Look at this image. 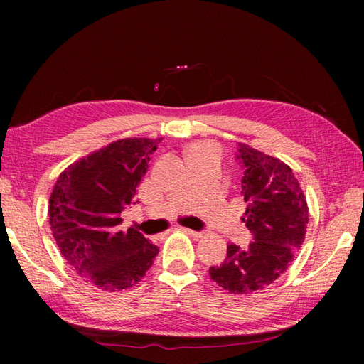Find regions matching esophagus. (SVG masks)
<instances>
[{"label":"esophagus","instance_id":"esophagus-1","mask_svg":"<svg viewBox=\"0 0 364 364\" xmlns=\"http://www.w3.org/2000/svg\"><path fill=\"white\" fill-rule=\"evenodd\" d=\"M181 231H184L186 234H189L191 237H200L202 236V232H199V231H194V230H189V228H180Z\"/></svg>","mask_w":364,"mask_h":364}]
</instances>
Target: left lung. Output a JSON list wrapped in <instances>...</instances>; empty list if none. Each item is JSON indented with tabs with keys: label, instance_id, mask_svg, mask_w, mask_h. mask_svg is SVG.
<instances>
[{
	"label": "left lung",
	"instance_id": "1",
	"mask_svg": "<svg viewBox=\"0 0 364 364\" xmlns=\"http://www.w3.org/2000/svg\"><path fill=\"white\" fill-rule=\"evenodd\" d=\"M247 202L242 221L254 236L249 247L228 245L220 267H212L210 278L231 294H252L274 282L292 263L305 241L308 205L292 168L282 160L237 144Z\"/></svg>",
	"mask_w": 364,
	"mask_h": 364
}]
</instances>
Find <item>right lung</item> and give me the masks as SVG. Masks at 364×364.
Wrapping results in <instances>:
<instances>
[{"mask_svg": "<svg viewBox=\"0 0 364 364\" xmlns=\"http://www.w3.org/2000/svg\"><path fill=\"white\" fill-rule=\"evenodd\" d=\"M160 141L125 138L91 152L59 175L49 197V225L60 254L102 291L138 284L159 254L138 230L122 231L120 225Z\"/></svg>", "mask_w": 364, "mask_h": 364, "instance_id": "right-lung-1", "label": "right lung"}]
</instances>
